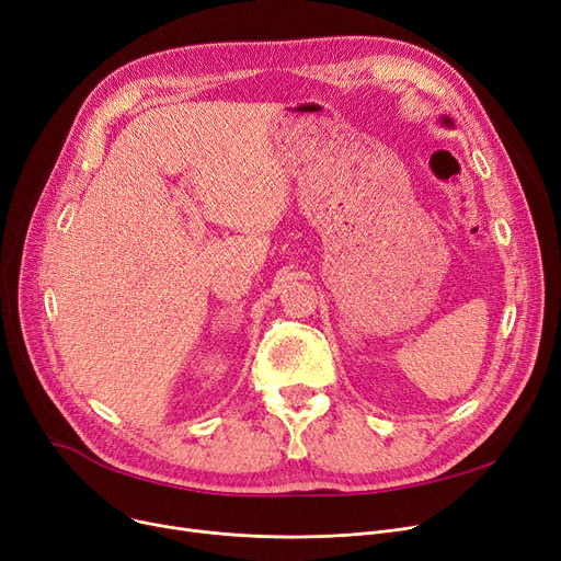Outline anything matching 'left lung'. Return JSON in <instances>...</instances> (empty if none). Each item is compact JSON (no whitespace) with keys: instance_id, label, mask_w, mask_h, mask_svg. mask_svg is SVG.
I'll list each match as a JSON object with an SVG mask.
<instances>
[{"instance_id":"8db88e82","label":"left lung","mask_w":561,"mask_h":561,"mask_svg":"<svg viewBox=\"0 0 561 561\" xmlns=\"http://www.w3.org/2000/svg\"><path fill=\"white\" fill-rule=\"evenodd\" d=\"M438 121H440V125H444V127H450V129L455 127V123L450 121V117H448V115H440V117H438Z\"/></svg>"}]
</instances>
